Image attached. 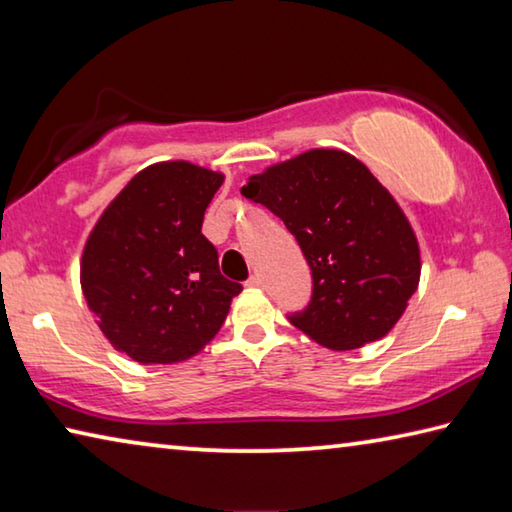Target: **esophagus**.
<instances>
[{
  "label": "esophagus",
  "instance_id": "esophagus-1",
  "mask_svg": "<svg viewBox=\"0 0 512 512\" xmlns=\"http://www.w3.org/2000/svg\"><path fill=\"white\" fill-rule=\"evenodd\" d=\"M248 287H253V289H262V287H264V277L259 275V273L250 275V280H248Z\"/></svg>",
  "mask_w": 512,
  "mask_h": 512
}]
</instances>
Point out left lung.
<instances>
[{"label": "left lung", "instance_id": "obj_1", "mask_svg": "<svg viewBox=\"0 0 512 512\" xmlns=\"http://www.w3.org/2000/svg\"><path fill=\"white\" fill-rule=\"evenodd\" d=\"M280 216L302 248L314 293L291 323L329 350H357L391 332L420 282V246L393 194L354 155L311 149L241 187Z\"/></svg>", "mask_w": 512, "mask_h": 512}]
</instances>
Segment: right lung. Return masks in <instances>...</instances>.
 <instances>
[{
    "label": "right lung",
    "mask_w": 512,
    "mask_h": 512,
    "mask_svg": "<svg viewBox=\"0 0 512 512\" xmlns=\"http://www.w3.org/2000/svg\"><path fill=\"white\" fill-rule=\"evenodd\" d=\"M223 180L187 160L149 164L85 239L83 296L106 341L142 366L196 357L244 291L221 275L216 248L201 235Z\"/></svg>",
    "instance_id": "1"
}]
</instances>
